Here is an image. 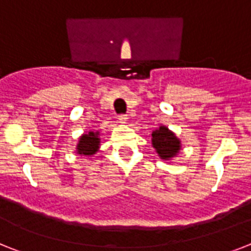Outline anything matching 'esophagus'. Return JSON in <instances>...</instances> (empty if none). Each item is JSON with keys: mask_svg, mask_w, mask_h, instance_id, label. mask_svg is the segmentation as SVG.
<instances>
[{"mask_svg": "<svg viewBox=\"0 0 251 251\" xmlns=\"http://www.w3.org/2000/svg\"><path fill=\"white\" fill-rule=\"evenodd\" d=\"M126 120H127V115H124V113L119 115V121L121 122V124H125Z\"/></svg>", "mask_w": 251, "mask_h": 251, "instance_id": "esophagus-1", "label": "esophagus"}]
</instances>
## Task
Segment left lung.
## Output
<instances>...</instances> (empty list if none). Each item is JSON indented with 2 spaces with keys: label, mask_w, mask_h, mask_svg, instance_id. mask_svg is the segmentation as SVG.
I'll use <instances>...</instances> for the list:
<instances>
[{
  "label": "left lung",
  "mask_w": 251,
  "mask_h": 251,
  "mask_svg": "<svg viewBox=\"0 0 251 251\" xmlns=\"http://www.w3.org/2000/svg\"><path fill=\"white\" fill-rule=\"evenodd\" d=\"M151 136H153V139H151L153 147H154L162 159L172 158L180 151L178 139L166 126H161L159 129L153 131Z\"/></svg>",
  "instance_id": "8db88e82"
}]
</instances>
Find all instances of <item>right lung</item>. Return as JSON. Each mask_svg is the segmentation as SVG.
Returning a JSON list of instances; mask_svg holds the SVG:
<instances>
[{"instance_id": "add662e5", "label": "right lung", "mask_w": 251, "mask_h": 251, "mask_svg": "<svg viewBox=\"0 0 251 251\" xmlns=\"http://www.w3.org/2000/svg\"><path fill=\"white\" fill-rule=\"evenodd\" d=\"M98 134L90 131L89 134H84L79 140L77 144V153L84 155H92L96 153L100 145V139H98Z\"/></svg>"}]
</instances>
